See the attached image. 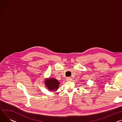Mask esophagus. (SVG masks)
Segmentation results:
<instances>
[{"instance_id": "esophagus-1", "label": "esophagus", "mask_w": 122, "mask_h": 122, "mask_svg": "<svg viewBox=\"0 0 122 122\" xmlns=\"http://www.w3.org/2000/svg\"><path fill=\"white\" fill-rule=\"evenodd\" d=\"M67 80H68V81H71V78L70 77H68L67 78Z\"/></svg>"}]
</instances>
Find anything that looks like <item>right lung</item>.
<instances>
[{
	"label": "right lung",
	"mask_w": 122,
	"mask_h": 122,
	"mask_svg": "<svg viewBox=\"0 0 122 122\" xmlns=\"http://www.w3.org/2000/svg\"><path fill=\"white\" fill-rule=\"evenodd\" d=\"M45 84L49 90L55 91L58 89L59 82L56 79L49 78L45 81Z\"/></svg>",
	"instance_id": "add662e5"
}]
</instances>
